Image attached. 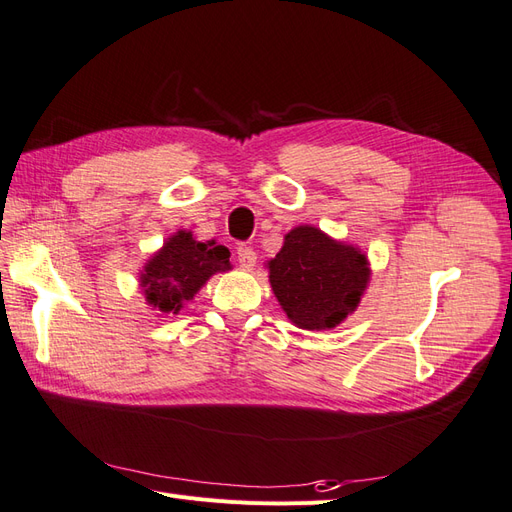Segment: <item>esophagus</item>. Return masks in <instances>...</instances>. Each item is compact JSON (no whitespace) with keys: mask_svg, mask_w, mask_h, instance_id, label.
Listing matches in <instances>:
<instances>
[{"mask_svg":"<svg viewBox=\"0 0 512 512\" xmlns=\"http://www.w3.org/2000/svg\"><path fill=\"white\" fill-rule=\"evenodd\" d=\"M237 260H239V265H241L245 271H252V269L256 267V252L252 250V247L239 245V247H237Z\"/></svg>","mask_w":512,"mask_h":512,"instance_id":"obj_1","label":"esophagus"}]
</instances>
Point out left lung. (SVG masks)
Masks as SVG:
<instances>
[{"label":"left lung","instance_id":"left-lung-1","mask_svg":"<svg viewBox=\"0 0 512 512\" xmlns=\"http://www.w3.org/2000/svg\"><path fill=\"white\" fill-rule=\"evenodd\" d=\"M269 282L299 329H333L361 303L369 284L367 256L314 226H297L269 260Z\"/></svg>","mask_w":512,"mask_h":512}]
</instances>
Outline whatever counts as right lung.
Wrapping results in <instances>:
<instances>
[{"mask_svg":"<svg viewBox=\"0 0 512 512\" xmlns=\"http://www.w3.org/2000/svg\"><path fill=\"white\" fill-rule=\"evenodd\" d=\"M228 258L224 245L196 241L188 230L175 232L143 267L141 288L147 303L162 314H179L183 303L194 299L213 273L230 269Z\"/></svg>","mask_w":512,"mask_h":512,"instance_id":"add662e5","label":"right lung"}]
</instances>
